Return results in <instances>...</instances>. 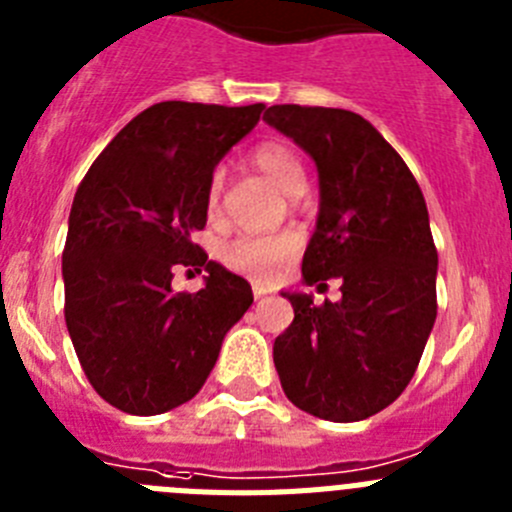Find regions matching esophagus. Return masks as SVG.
I'll return each instance as SVG.
<instances>
[{
  "mask_svg": "<svg viewBox=\"0 0 512 512\" xmlns=\"http://www.w3.org/2000/svg\"><path fill=\"white\" fill-rule=\"evenodd\" d=\"M266 292H269V289L264 287V284H259V282H253V297H256V300H261V297L266 295Z\"/></svg>",
  "mask_w": 512,
  "mask_h": 512,
  "instance_id": "34e87169",
  "label": "esophagus"
}]
</instances>
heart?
<instances>
[{
    "mask_svg": "<svg viewBox=\"0 0 512 512\" xmlns=\"http://www.w3.org/2000/svg\"><path fill=\"white\" fill-rule=\"evenodd\" d=\"M251 164L269 176L284 194L305 192V169L300 158L289 146L279 140H266L251 151ZM220 197H223V174H212L207 182L205 207L207 215L215 217L220 210ZM300 251V238L292 230H279V233H243L235 235L220 251V261L228 269L238 271L243 277L271 282L277 279L289 261Z\"/></svg>",
    "mask_w": 512,
    "mask_h": 512,
    "instance_id": "b5f03b06",
    "label": "heart"
}]
</instances>
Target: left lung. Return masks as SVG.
I'll use <instances>...</instances> for the list:
<instances>
[{
	"label": "left lung",
	"instance_id": "8db88e82",
	"mask_svg": "<svg viewBox=\"0 0 512 512\" xmlns=\"http://www.w3.org/2000/svg\"><path fill=\"white\" fill-rule=\"evenodd\" d=\"M264 120L318 166V223L302 282H341V300L323 305L282 292L295 320L274 341V366L292 405L356 423L402 395L436 323L428 207L400 153L356 112L274 104Z\"/></svg>",
	"mask_w": 512,
	"mask_h": 512
}]
</instances>
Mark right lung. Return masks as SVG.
<instances>
[{"label":"right lung","instance_id":"obj_1","mask_svg":"<svg viewBox=\"0 0 512 512\" xmlns=\"http://www.w3.org/2000/svg\"><path fill=\"white\" fill-rule=\"evenodd\" d=\"M264 104L158 102L125 125L79 184L63 248L66 328L102 400L161 415L192 400L223 338L251 307V284L192 241L220 158ZM179 265L208 271L194 296L170 287Z\"/></svg>","mask_w":512,"mask_h":512}]
</instances>
